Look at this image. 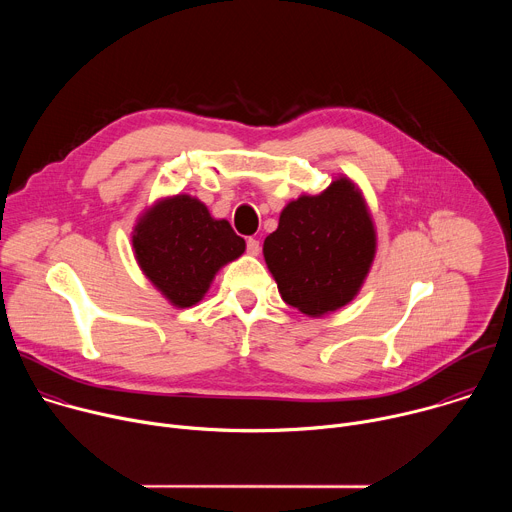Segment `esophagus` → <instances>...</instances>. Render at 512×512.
Listing matches in <instances>:
<instances>
[{"label": "esophagus", "instance_id": "1", "mask_svg": "<svg viewBox=\"0 0 512 512\" xmlns=\"http://www.w3.org/2000/svg\"><path fill=\"white\" fill-rule=\"evenodd\" d=\"M247 253L257 257V255L261 253V243H259L257 239H253V237H251V239H247Z\"/></svg>", "mask_w": 512, "mask_h": 512}]
</instances>
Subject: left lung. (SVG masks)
Here are the masks:
<instances>
[{
  "mask_svg": "<svg viewBox=\"0 0 512 512\" xmlns=\"http://www.w3.org/2000/svg\"><path fill=\"white\" fill-rule=\"evenodd\" d=\"M375 227L360 192L346 178L318 196L289 202L263 255L285 304L308 316L346 306L375 257Z\"/></svg>",
  "mask_w": 512,
  "mask_h": 512,
  "instance_id": "1",
  "label": "left lung"
}]
</instances>
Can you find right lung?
<instances>
[{
  "mask_svg": "<svg viewBox=\"0 0 512 512\" xmlns=\"http://www.w3.org/2000/svg\"><path fill=\"white\" fill-rule=\"evenodd\" d=\"M139 267L178 308L202 300L214 273L245 251L229 221H214L208 208L186 194L158 202L133 233Z\"/></svg>",
  "mask_w": 512,
  "mask_h": 512,
  "instance_id": "add662e5",
  "label": "right lung"
}]
</instances>
